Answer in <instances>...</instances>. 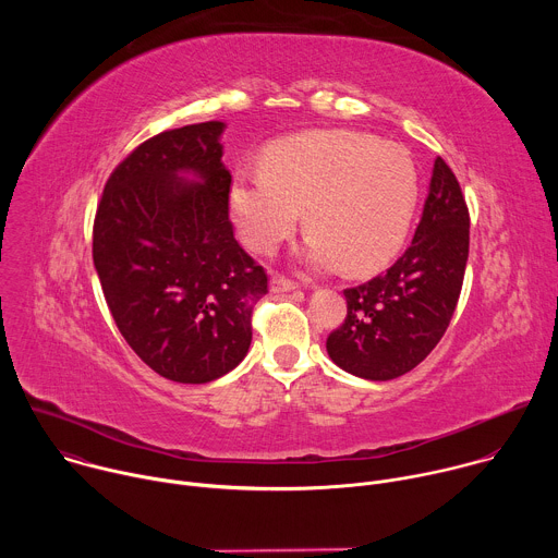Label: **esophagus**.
Masks as SVG:
<instances>
[{"label":"esophagus","mask_w":558,"mask_h":558,"mask_svg":"<svg viewBox=\"0 0 558 558\" xmlns=\"http://www.w3.org/2000/svg\"><path fill=\"white\" fill-rule=\"evenodd\" d=\"M269 289H271L274 293H287V291H295L298 284H295L293 280L284 278V276H274L271 282H269Z\"/></svg>","instance_id":"esophagus-1"}]
</instances>
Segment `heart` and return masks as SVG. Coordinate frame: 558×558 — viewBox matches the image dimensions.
Here are the masks:
<instances>
[{
	"mask_svg": "<svg viewBox=\"0 0 558 558\" xmlns=\"http://www.w3.org/2000/svg\"><path fill=\"white\" fill-rule=\"evenodd\" d=\"M420 198L407 147L353 130H313L271 143L263 170H238L229 211L243 243L271 252L306 211L304 260L362 276L402 250Z\"/></svg>",
	"mask_w": 558,
	"mask_h": 558,
	"instance_id": "b5f03b06",
	"label": "heart"
}]
</instances>
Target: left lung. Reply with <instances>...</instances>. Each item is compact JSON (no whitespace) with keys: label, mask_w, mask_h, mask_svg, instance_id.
<instances>
[{"label":"left lung","mask_w":558,"mask_h":558,"mask_svg":"<svg viewBox=\"0 0 558 558\" xmlns=\"http://www.w3.org/2000/svg\"><path fill=\"white\" fill-rule=\"evenodd\" d=\"M470 245V216L457 177L435 158L428 198L411 247L373 280L344 289L347 317L329 357L347 373L386 381L413 371L454 313Z\"/></svg>","instance_id":"1"}]
</instances>
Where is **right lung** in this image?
<instances>
[{
    "label": "right lung",
    "mask_w": 558,
    "mask_h": 558,
    "mask_svg": "<svg viewBox=\"0 0 558 558\" xmlns=\"http://www.w3.org/2000/svg\"><path fill=\"white\" fill-rule=\"evenodd\" d=\"M222 130L207 121L141 143L110 174L93 229L121 336L181 384H207L245 360L252 311L267 293L265 269L233 238Z\"/></svg>",
    "instance_id": "1"
}]
</instances>
